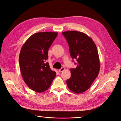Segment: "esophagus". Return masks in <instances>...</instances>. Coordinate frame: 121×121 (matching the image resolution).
Here are the masks:
<instances>
[{
	"label": "esophagus",
	"instance_id": "34e87169",
	"mask_svg": "<svg viewBox=\"0 0 121 121\" xmlns=\"http://www.w3.org/2000/svg\"><path fill=\"white\" fill-rule=\"evenodd\" d=\"M65 68L62 67L60 69H59V72H63V71L65 70Z\"/></svg>",
	"mask_w": 121,
	"mask_h": 121
}]
</instances>
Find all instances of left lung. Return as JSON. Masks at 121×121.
Wrapping results in <instances>:
<instances>
[{
    "label": "left lung",
    "instance_id": "8db88e82",
    "mask_svg": "<svg viewBox=\"0 0 121 121\" xmlns=\"http://www.w3.org/2000/svg\"><path fill=\"white\" fill-rule=\"evenodd\" d=\"M69 45L73 59L77 60V67L71 69V78L67 80L69 89L81 93L88 89L98 76L100 62L96 46L86 34L77 31L62 33Z\"/></svg>",
    "mask_w": 121,
    "mask_h": 121
}]
</instances>
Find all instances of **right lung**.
<instances>
[{
    "label": "right lung",
    "mask_w": 121,
    "mask_h": 121,
    "mask_svg": "<svg viewBox=\"0 0 121 121\" xmlns=\"http://www.w3.org/2000/svg\"><path fill=\"white\" fill-rule=\"evenodd\" d=\"M56 32L36 33L22 47L19 64L22 76L31 89L38 93L48 89L56 76L46 63L48 49L56 38Z\"/></svg>",
    "instance_id": "obj_1"
}]
</instances>
